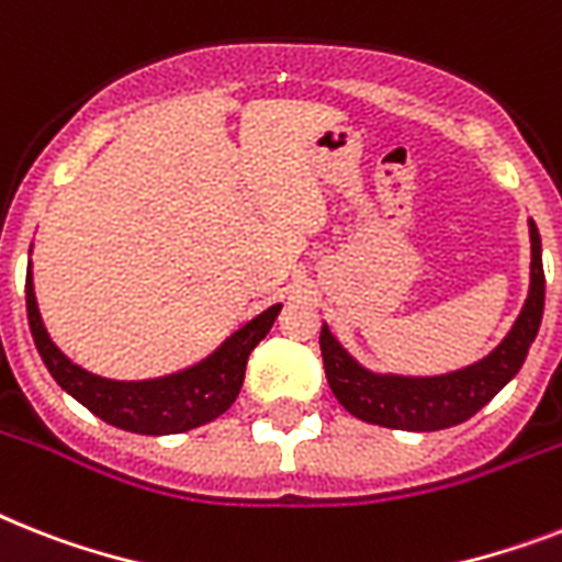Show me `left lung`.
Instances as JSON below:
<instances>
[{"label": "left lung", "instance_id": "obj_1", "mask_svg": "<svg viewBox=\"0 0 562 562\" xmlns=\"http://www.w3.org/2000/svg\"><path fill=\"white\" fill-rule=\"evenodd\" d=\"M528 234H531L528 296L519 317L494 352H487L471 367L445 372V375L372 372V369L360 367L331 335V328L323 323V367H326L328 386L335 392V398L360 422L390 427V430H445V427H456L476 415L510 378L517 375L519 367L526 363L533 337L540 331L542 305H546V273H542L540 231L533 225V218H528Z\"/></svg>", "mask_w": 562, "mask_h": 562}]
</instances>
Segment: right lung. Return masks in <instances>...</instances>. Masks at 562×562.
<instances>
[{
  "mask_svg": "<svg viewBox=\"0 0 562 562\" xmlns=\"http://www.w3.org/2000/svg\"><path fill=\"white\" fill-rule=\"evenodd\" d=\"M25 305H29V326L36 352L54 381L98 418L140 436H172V432L195 430L227 413L241 390L250 352L271 331L282 308V303H277L257 314L254 321L225 337L216 352H210L207 358L181 372L147 378V381H112V378L91 375L59 352L40 317L31 262L25 273Z\"/></svg>",
  "mask_w": 562,
  "mask_h": 562,
  "instance_id": "1",
  "label": "right lung"
}]
</instances>
